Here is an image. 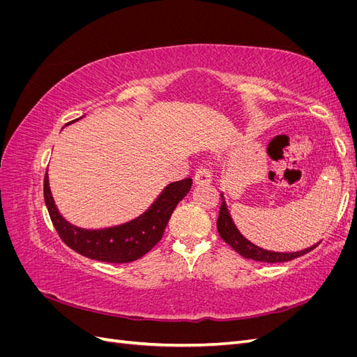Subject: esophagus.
Returning <instances> with one entry per match:
<instances>
[{
	"instance_id": "34e87169",
	"label": "esophagus",
	"mask_w": 357,
	"mask_h": 357,
	"mask_svg": "<svg viewBox=\"0 0 357 357\" xmlns=\"http://www.w3.org/2000/svg\"><path fill=\"white\" fill-rule=\"evenodd\" d=\"M193 183H195V186H207L211 183V176L210 172L205 169V168H199L195 172V177H193Z\"/></svg>"
}]
</instances>
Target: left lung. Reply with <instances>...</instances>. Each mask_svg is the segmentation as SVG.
<instances>
[{
  "label": "left lung",
  "mask_w": 357,
  "mask_h": 357,
  "mask_svg": "<svg viewBox=\"0 0 357 357\" xmlns=\"http://www.w3.org/2000/svg\"><path fill=\"white\" fill-rule=\"evenodd\" d=\"M222 197V205H220V213H219V219H218V231L219 235L222 236V240L225 243H228L234 250L241 255L245 259H252V261L257 262H266V264H278V262H287L291 261V259L299 257L302 255H305L311 252L312 248H316L319 243L312 244L311 247L304 248V250H298V252H274V250H265V248L259 247L253 244L252 241H248L245 236L238 231L236 225L234 223V219L231 215V211L228 208V204H226L225 193H220Z\"/></svg>",
  "instance_id": "1"
}]
</instances>
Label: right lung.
I'll list each match as a JSON object with an SVG mask.
<instances>
[{"label":"right lung","instance_id":"right-lung-1","mask_svg":"<svg viewBox=\"0 0 357 357\" xmlns=\"http://www.w3.org/2000/svg\"><path fill=\"white\" fill-rule=\"evenodd\" d=\"M80 119H83V116L66 126ZM190 186L192 178L172 181L162 189L156 199L149 205V208L137 218L100 229H86L63 218L52 197L47 172L45 177V202L61 240L74 252L93 261L126 264L144 256L162 238L172 211L188 195Z\"/></svg>","mask_w":357,"mask_h":357}]
</instances>
